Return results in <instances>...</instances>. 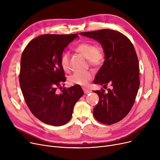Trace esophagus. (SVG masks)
<instances>
[{"instance_id":"34e87169","label":"esophagus","mask_w":160,"mask_h":160,"mask_svg":"<svg viewBox=\"0 0 160 160\" xmlns=\"http://www.w3.org/2000/svg\"><path fill=\"white\" fill-rule=\"evenodd\" d=\"M83 92H84L85 94H88V93H91V90L89 89L84 88V89H83Z\"/></svg>"}]
</instances>
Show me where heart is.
I'll return each instance as SVG.
<instances>
[{"label": "heart", "mask_w": 160, "mask_h": 160, "mask_svg": "<svg viewBox=\"0 0 160 160\" xmlns=\"http://www.w3.org/2000/svg\"><path fill=\"white\" fill-rule=\"evenodd\" d=\"M75 52L81 54L88 59L89 63L94 67L101 65L104 60V54L102 50L97 46L90 42H82L74 48ZM60 64L65 72L70 71L69 54L64 52L60 57ZM93 77V74L89 71H76L68 78V82L71 85L87 86Z\"/></svg>", "instance_id": "heart-1"}]
</instances>
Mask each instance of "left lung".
<instances>
[{
  "label": "left lung",
  "instance_id": "1",
  "mask_svg": "<svg viewBox=\"0 0 160 160\" xmlns=\"http://www.w3.org/2000/svg\"><path fill=\"white\" fill-rule=\"evenodd\" d=\"M101 43L105 61L95 76V83L112 89L94 91L99 102L93 109L95 118L105 124L121 121L135 102L139 87V66L135 48L122 33L110 29L81 32Z\"/></svg>",
  "mask_w": 160,
  "mask_h": 160
}]
</instances>
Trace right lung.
Masks as SVG:
<instances>
[{"label":"right lung","mask_w":160,"mask_h":160,"mask_svg":"<svg viewBox=\"0 0 160 160\" xmlns=\"http://www.w3.org/2000/svg\"><path fill=\"white\" fill-rule=\"evenodd\" d=\"M78 33L43 34L29 42L24 49L19 73L20 86L26 104L41 121L54 127L68 122L74 106L83 95L80 86L58 88L65 82L60 57Z\"/></svg>","instance_id":"1"}]
</instances>
